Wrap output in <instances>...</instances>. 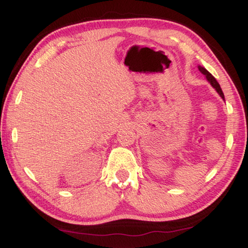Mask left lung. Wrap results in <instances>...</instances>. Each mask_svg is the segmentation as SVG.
<instances>
[{
  "label": "left lung",
  "mask_w": 248,
  "mask_h": 248,
  "mask_svg": "<svg viewBox=\"0 0 248 248\" xmlns=\"http://www.w3.org/2000/svg\"><path fill=\"white\" fill-rule=\"evenodd\" d=\"M198 67H199V71H200V72H201L202 74H204V76H205V78H206V80H208V81H209V83H210V84H211V86H212V87H213V88H215V89H216V91H217V93H219V96H220V97H221L223 100H225V96H223V93H222L221 88H220V84L218 83V81H217V80L215 79V77H213V76H212V74H211V73H210L208 70H206V69H204V67H203V66H201V65H199Z\"/></svg>",
  "instance_id": "left-lung-1"
}]
</instances>
